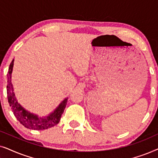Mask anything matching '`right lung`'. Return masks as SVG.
Returning <instances> with one entry per match:
<instances>
[{
	"label": "right lung",
	"mask_w": 158,
	"mask_h": 158,
	"mask_svg": "<svg viewBox=\"0 0 158 158\" xmlns=\"http://www.w3.org/2000/svg\"><path fill=\"white\" fill-rule=\"evenodd\" d=\"M14 60H13L11 63L10 64L7 74V95L8 103L14 116L25 127L34 130H43L57 125L60 122L62 114H63L65 109L68 98L62 101L55 111L44 117H40L36 114L30 113L25 110L18 103L14 92V88L11 83V73L14 67Z\"/></svg>",
	"instance_id": "1"
}]
</instances>
